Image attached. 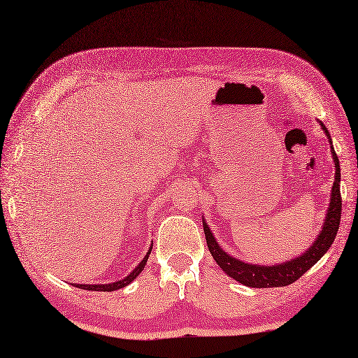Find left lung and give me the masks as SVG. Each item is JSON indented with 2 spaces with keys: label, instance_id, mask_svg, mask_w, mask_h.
<instances>
[{
  "label": "left lung",
  "instance_id": "left-lung-1",
  "mask_svg": "<svg viewBox=\"0 0 358 358\" xmlns=\"http://www.w3.org/2000/svg\"><path fill=\"white\" fill-rule=\"evenodd\" d=\"M326 135L331 141V135L326 131L324 124L322 123ZM331 152L334 157V163H336V180H334L332 194H331V203L328 214H326L323 231L318 235V238L313 243V246L308 249V252L300 255L295 260L286 262L283 264L277 266H260V264H248L240 260H235L234 257L227 255L222 248L218 246L214 235H212L208 224L203 222L204 235H206V243L210 250L214 260L218 263L227 275L235 278L241 285H246L250 287H278V286H287L299 280L303 273L309 271L313 266L320 260L326 254V250L331 248V245L336 240L337 231L340 227V218H341V195H340V162L332 148L331 141Z\"/></svg>",
  "mask_w": 358,
  "mask_h": 358
}]
</instances>
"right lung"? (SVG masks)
<instances>
[{"label": "right lung", "mask_w": 358, "mask_h": 358, "mask_svg": "<svg viewBox=\"0 0 358 358\" xmlns=\"http://www.w3.org/2000/svg\"><path fill=\"white\" fill-rule=\"evenodd\" d=\"M150 250H152V248L149 249V252L146 254V257L143 258V262L136 266V268L129 273V275L124 278V280H120V281H117V283H110V285H75L77 287H81V289H87V291H106V292H110V291H117V289H121V287H124V286H127L129 283H131V281H134L136 277L140 275V272L144 269V264H146V262H148V257H149V254H150Z\"/></svg>", "instance_id": "add662e5"}]
</instances>
